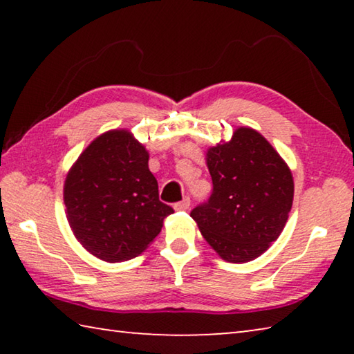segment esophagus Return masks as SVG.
<instances>
[{
  "label": "esophagus",
  "instance_id": "1",
  "mask_svg": "<svg viewBox=\"0 0 354 354\" xmlns=\"http://www.w3.org/2000/svg\"><path fill=\"white\" fill-rule=\"evenodd\" d=\"M189 207H190V198H189V196H185L184 200H181V201L176 203V205H175L176 211H187Z\"/></svg>",
  "mask_w": 354,
  "mask_h": 354
}]
</instances>
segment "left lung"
<instances>
[{
  "mask_svg": "<svg viewBox=\"0 0 354 354\" xmlns=\"http://www.w3.org/2000/svg\"><path fill=\"white\" fill-rule=\"evenodd\" d=\"M206 160L212 194L190 217L225 261H253L277 241L289 217V167L251 128H239L230 142L209 148Z\"/></svg>",
  "mask_w": 354,
  "mask_h": 354,
  "instance_id": "left-lung-1",
  "label": "left lung"
}]
</instances>
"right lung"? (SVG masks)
<instances>
[{
    "instance_id": "obj_1",
    "label": "right lung",
    "mask_w": 354,
    "mask_h": 354,
    "mask_svg": "<svg viewBox=\"0 0 354 354\" xmlns=\"http://www.w3.org/2000/svg\"><path fill=\"white\" fill-rule=\"evenodd\" d=\"M64 201L77 241L106 262L140 254L173 214L159 200L148 151L128 131H109L84 149L65 179Z\"/></svg>"
}]
</instances>
